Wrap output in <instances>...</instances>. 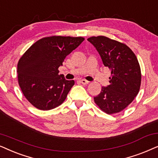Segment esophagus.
<instances>
[{
  "instance_id": "esophagus-1",
  "label": "esophagus",
  "mask_w": 158,
  "mask_h": 158,
  "mask_svg": "<svg viewBox=\"0 0 158 158\" xmlns=\"http://www.w3.org/2000/svg\"><path fill=\"white\" fill-rule=\"evenodd\" d=\"M80 81H81V84H83V85H88V84L89 83V81H87V80H86V79H81Z\"/></svg>"
}]
</instances>
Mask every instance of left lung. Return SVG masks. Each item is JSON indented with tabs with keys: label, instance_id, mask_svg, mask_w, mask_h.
I'll return each mask as SVG.
<instances>
[{
	"label": "left lung",
	"instance_id": "1",
	"mask_svg": "<svg viewBox=\"0 0 158 158\" xmlns=\"http://www.w3.org/2000/svg\"><path fill=\"white\" fill-rule=\"evenodd\" d=\"M104 66L111 71L110 85L94 97L97 106L108 114L121 112L131 103L140 89V66L134 52L125 44L105 36L91 37Z\"/></svg>",
	"mask_w": 158,
	"mask_h": 158
}]
</instances>
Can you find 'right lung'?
Wrapping results in <instances>:
<instances>
[{"label": "right lung", "mask_w": 158, "mask_h": 158, "mask_svg": "<svg viewBox=\"0 0 158 158\" xmlns=\"http://www.w3.org/2000/svg\"><path fill=\"white\" fill-rule=\"evenodd\" d=\"M85 40L81 37L52 36L35 43L17 65L18 81L25 98L35 108L49 110L61 105L74 85L58 74L65 58Z\"/></svg>", "instance_id": "add662e5"}]
</instances>
